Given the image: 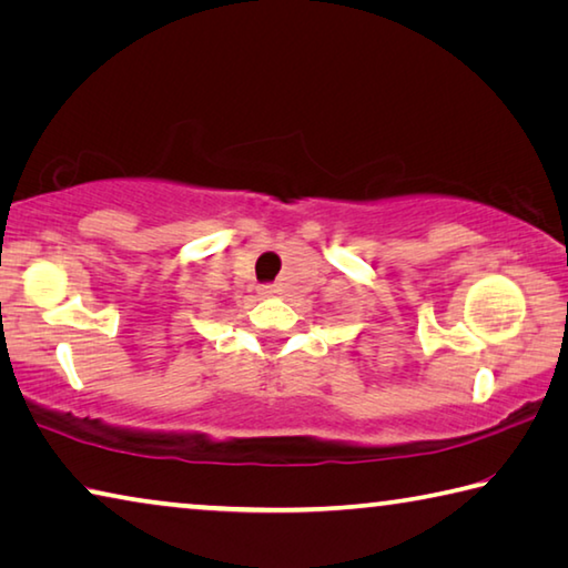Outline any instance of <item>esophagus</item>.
<instances>
[{
    "label": "esophagus",
    "mask_w": 568,
    "mask_h": 568,
    "mask_svg": "<svg viewBox=\"0 0 568 568\" xmlns=\"http://www.w3.org/2000/svg\"><path fill=\"white\" fill-rule=\"evenodd\" d=\"M261 291H263L265 295H275V293H277V287H275V285H263Z\"/></svg>",
    "instance_id": "esophagus-1"
}]
</instances>
